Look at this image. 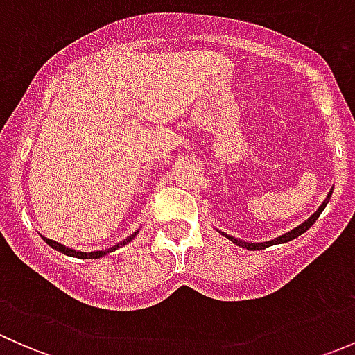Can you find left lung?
<instances>
[{"label": "left lung", "mask_w": 355, "mask_h": 355, "mask_svg": "<svg viewBox=\"0 0 355 355\" xmlns=\"http://www.w3.org/2000/svg\"><path fill=\"white\" fill-rule=\"evenodd\" d=\"M331 192H333V187L330 189V192H328L327 199H324L323 202H321V206L318 207V209H316V213H313V214H311V216L307 218L306 221H302V223H300L299 227L292 228V230L287 232V234L280 235V237L273 239V241H266V242H247V241H242V239H237V237H234V235H228V234H225V232L218 230V228H216V230L220 232V234L223 235V237H227L228 241H232V242H234L235 245H239V247H244V249H247V250H261V249H266V247H271V245H277V244H285V242H290V241H293V239H297V237H299V235H302L304 232H307V230H309L311 227H313V223H314V221H316L318 218H320V214L323 213V209H324V207H327L328 200H330V198H331Z\"/></svg>", "instance_id": "1"}]
</instances>
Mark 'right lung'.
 <instances>
[{"instance_id":"obj_1","label":"right lung","mask_w":355,"mask_h":355,"mask_svg":"<svg viewBox=\"0 0 355 355\" xmlns=\"http://www.w3.org/2000/svg\"><path fill=\"white\" fill-rule=\"evenodd\" d=\"M137 234H139V230L134 232V234H132V235H128V237L123 239V241H121V242H118L116 245L110 247V249L92 250V252H82V250H75V249H71V247H67V245H63V244H58V242H56V241H51V239H48V237H42V235H41V237H42V241L46 242V244L51 245L53 249H56V250H58V252L65 254V256L78 257V259H99V257L106 256V254H110V252H113V250L120 249V247L127 245L128 242H132L135 237H137Z\"/></svg>"}]
</instances>
